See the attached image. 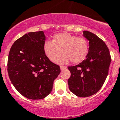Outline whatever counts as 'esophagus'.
<instances>
[{"mask_svg": "<svg viewBox=\"0 0 120 120\" xmlns=\"http://www.w3.org/2000/svg\"><path fill=\"white\" fill-rule=\"evenodd\" d=\"M67 68V67H66V66H60V69H61V70H64V69H66Z\"/></svg>", "mask_w": 120, "mask_h": 120, "instance_id": "34e87169", "label": "esophagus"}]
</instances>
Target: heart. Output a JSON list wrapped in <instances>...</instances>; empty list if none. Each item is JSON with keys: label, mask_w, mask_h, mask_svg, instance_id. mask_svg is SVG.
I'll use <instances>...</instances> for the list:
<instances>
[{"label": "heart", "mask_w": 120, "mask_h": 120, "mask_svg": "<svg viewBox=\"0 0 120 120\" xmlns=\"http://www.w3.org/2000/svg\"><path fill=\"white\" fill-rule=\"evenodd\" d=\"M43 51L51 61H54L60 51L63 54L55 60L58 64H66L71 61L73 64L82 62L89 52V43L83 37H78L67 32L57 34L53 40H46Z\"/></svg>", "instance_id": "1"}]
</instances>
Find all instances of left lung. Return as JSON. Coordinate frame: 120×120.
Returning a JSON list of instances; mask_svg holds the SVG:
<instances>
[{"label": "left lung", "mask_w": 120, "mask_h": 120, "mask_svg": "<svg viewBox=\"0 0 120 120\" xmlns=\"http://www.w3.org/2000/svg\"><path fill=\"white\" fill-rule=\"evenodd\" d=\"M83 36L89 40L88 54L79 64L68 67L71 74L68 85L74 94L85 98L101 88L108 75L111 56L106 44L94 34L85 30Z\"/></svg>", "instance_id": "8db88e82"}]
</instances>
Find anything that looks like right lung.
I'll return each mask as SVG.
<instances>
[{
    "instance_id": "1",
    "label": "right lung",
    "mask_w": 120,
    "mask_h": 120,
    "mask_svg": "<svg viewBox=\"0 0 120 120\" xmlns=\"http://www.w3.org/2000/svg\"><path fill=\"white\" fill-rule=\"evenodd\" d=\"M45 41L43 31L29 32L16 40L9 52V78L18 91L27 99L47 96L61 72L59 66L45 54Z\"/></svg>"
}]
</instances>
